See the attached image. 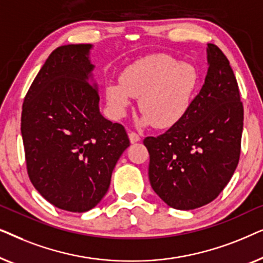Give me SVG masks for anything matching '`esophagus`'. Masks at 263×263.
<instances>
[{
    "label": "esophagus",
    "instance_id": "esophagus-1",
    "mask_svg": "<svg viewBox=\"0 0 263 263\" xmlns=\"http://www.w3.org/2000/svg\"><path fill=\"white\" fill-rule=\"evenodd\" d=\"M140 135L138 134V133H135V132H129V140H130V142L132 143H135V142H138V141H140Z\"/></svg>",
    "mask_w": 263,
    "mask_h": 263
}]
</instances>
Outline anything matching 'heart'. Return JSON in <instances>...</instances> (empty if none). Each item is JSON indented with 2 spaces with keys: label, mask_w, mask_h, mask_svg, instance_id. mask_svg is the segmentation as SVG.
Segmentation results:
<instances>
[{
  "label": "heart",
  "mask_w": 263,
  "mask_h": 263,
  "mask_svg": "<svg viewBox=\"0 0 263 263\" xmlns=\"http://www.w3.org/2000/svg\"><path fill=\"white\" fill-rule=\"evenodd\" d=\"M200 86L195 66L170 55H151L128 66L121 81L106 85L105 95L111 114L121 118L127 114L133 97L139 98L141 123L170 128L181 121L192 106Z\"/></svg>",
  "instance_id": "obj_1"
}]
</instances>
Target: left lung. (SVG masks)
I'll use <instances>...</instances> for the list:
<instances>
[{"mask_svg": "<svg viewBox=\"0 0 263 263\" xmlns=\"http://www.w3.org/2000/svg\"><path fill=\"white\" fill-rule=\"evenodd\" d=\"M204 84L185 116L143 145L157 195L176 210L210 203L228 185L240 156L244 110L230 62L214 44L207 48Z\"/></svg>", "mask_w": 263, "mask_h": 263, "instance_id": "1", "label": "left lung"}]
</instances>
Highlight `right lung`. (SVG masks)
Instances as JSON below:
<instances>
[{"label":"right lung","mask_w":263,"mask_h":263,"mask_svg":"<svg viewBox=\"0 0 263 263\" xmlns=\"http://www.w3.org/2000/svg\"><path fill=\"white\" fill-rule=\"evenodd\" d=\"M91 44H69L50 53L25 97L21 135L27 174L46 201L75 213L92 210L130 145L124 127L99 111L92 85Z\"/></svg>","instance_id":"add662e5"}]
</instances>
